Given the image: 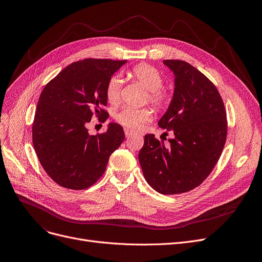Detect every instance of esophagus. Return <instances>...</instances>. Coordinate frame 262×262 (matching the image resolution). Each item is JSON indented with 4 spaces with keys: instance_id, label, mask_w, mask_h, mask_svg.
I'll return each instance as SVG.
<instances>
[{
    "instance_id": "1",
    "label": "esophagus",
    "mask_w": 262,
    "mask_h": 262,
    "mask_svg": "<svg viewBox=\"0 0 262 262\" xmlns=\"http://www.w3.org/2000/svg\"><path fill=\"white\" fill-rule=\"evenodd\" d=\"M124 133H125L126 138H129V137H132L134 135V133L130 129H128V128H124Z\"/></svg>"
}]
</instances>
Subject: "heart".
<instances>
[{"instance_id": "heart-1", "label": "heart", "mask_w": 262, "mask_h": 262, "mask_svg": "<svg viewBox=\"0 0 262 262\" xmlns=\"http://www.w3.org/2000/svg\"><path fill=\"white\" fill-rule=\"evenodd\" d=\"M132 77L148 90L147 99L158 108H164L170 101L169 93L162 87L164 79L160 71L151 65L139 64L130 70ZM123 81L119 74H113L105 86V96L110 103H117L121 98ZM152 113L149 108H135L123 106L116 115V120L121 125L132 130L140 129L144 123L151 120Z\"/></svg>"}]
</instances>
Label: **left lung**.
I'll return each mask as SVG.
<instances>
[{
    "instance_id": "1",
    "label": "left lung",
    "mask_w": 262,
    "mask_h": 262,
    "mask_svg": "<svg viewBox=\"0 0 262 262\" xmlns=\"http://www.w3.org/2000/svg\"><path fill=\"white\" fill-rule=\"evenodd\" d=\"M164 64L174 72L175 89L159 126L175 137L165 144L146 135L139 162L152 189L174 195L194 190L211 173L225 146L228 124L216 87L201 71L181 60Z\"/></svg>"
}]
</instances>
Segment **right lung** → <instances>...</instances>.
<instances>
[{
	"instance_id": "1",
	"label": "right lung",
	"mask_w": 262,
	"mask_h": 262,
	"mask_svg": "<svg viewBox=\"0 0 262 262\" xmlns=\"http://www.w3.org/2000/svg\"><path fill=\"white\" fill-rule=\"evenodd\" d=\"M126 60L84 59L61 70L43 88L32 125L33 146L40 165L59 185L84 190L104 173L110 156L125 136L121 125L91 136L87 124L107 117L105 86Z\"/></svg>"
}]
</instances>
